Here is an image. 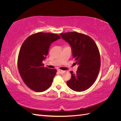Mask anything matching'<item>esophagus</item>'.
Listing matches in <instances>:
<instances>
[{"instance_id":"obj_1","label":"esophagus","mask_w":121,"mask_h":121,"mask_svg":"<svg viewBox=\"0 0 121 121\" xmlns=\"http://www.w3.org/2000/svg\"><path fill=\"white\" fill-rule=\"evenodd\" d=\"M57 72L60 73V74H62V73H64V71H63V70H61V69H57Z\"/></svg>"}]
</instances>
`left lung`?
I'll return each mask as SVG.
<instances>
[{
  "label": "left lung",
  "instance_id": "8db88e82",
  "mask_svg": "<svg viewBox=\"0 0 121 121\" xmlns=\"http://www.w3.org/2000/svg\"><path fill=\"white\" fill-rule=\"evenodd\" d=\"M72 47L73 56L79 67L67 82L72 90L81 92L92 86L97 77L100 67V56L95 42L89 36L76 32L60 34Z\"/></svg>",
  "mask_w": 121,
  "mask_h": 121
}]
</instances>
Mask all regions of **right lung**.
<instances>
[{
  "label": "right lung",
  "mask_w": 121,
  "mask_h": 121,
  "mask_svg": "<svg viewBox=\"0 0 121 121\" xmlns=\"http://www.w3.org/2000/svg\"><path fill=\"white\" fill-rule=\"evenodd\" d=\"M60 39V36L50 33L39 32L26 39L20 50L17 67L23 81L29 88L43 92L51 86L56 69L44 67L51 44Z\"/></svg>",
  "instance_id": "right-lung-1"
}]
</instances>
